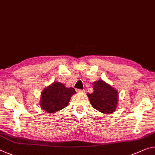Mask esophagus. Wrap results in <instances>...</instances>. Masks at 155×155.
<instances>
[{"label": "esophagus", "instance_id": "esophagus-1", "mask_svg": "<svg viewBox=\"0 0 155 155\" xmlns=\"http://www.w3.org/2000/svg\"><path fill=\"white\" fill-rule=\"evenodd\" d=\"M77 92H81V93H84L85 92V90H81V89H78L77 90Z\"/></svg>", "mask_w": 155, "mask_h": 155}]
</instances>
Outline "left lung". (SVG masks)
Instances as JSON below:
<instances>
[{
	"label": "left lung",
	"instance_id": "1",
	"mask_svg": "<svg viewBox=\"0 0 155 155\" xmlns=\"http://www.w3.org/2000/svg\"><path fill=\"white\" fill-rule=\"evenodd\" d=\"M92 85L94 92L87 94L92 107L104 114L114 112L119 100L117 90L103 80L96 81Z\"/></svg>",
	"mask_w": 155,
	"mask_h": 155
}]
</instances>
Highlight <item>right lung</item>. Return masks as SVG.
<instances>
[{"mask_svg": "<svg viewBox=\"0 0 155 155\" xmlns=\"http://www.w3.org/2000/svg\"><path fill=\"white\" fill-rule=\"evenodd\" d=\"M76 93L73 87H67L63 83L55 81L41 92L39 104L46 112L55 113L68 106L71 97Z\"/></svg>", "mask_w": 155, "mask_h": 155, "instance_id": "1", "label": "right lung"}]
</instances>
